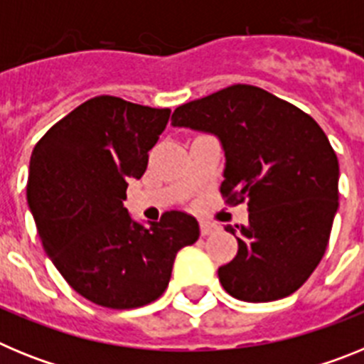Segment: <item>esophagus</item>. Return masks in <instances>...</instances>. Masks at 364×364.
Here are the masks:
<instances>
[{"label": "esophagus", "mask_w": 364, "mask_h": 364, "mask_svg": "<svg viewBox=\"0 0 364 364\" xmlns=\"http://www.w3.org/2000/svg\"><path fill=\"white\" fill-rule=\"evenodd\" d=\"M217 230H218V226L217 224H213V222H208V220L200 222V233L204 235V237H208V235H213Z\"/></svg>", "instance_id": "34e87169"}]
</instances>
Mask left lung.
Returning <instances> with one entry per match:
<instances>
[{
	"instance_id": "obj_1",
	"label": "left lung",
	"mask_w": 364,
	"mask_h": 364,
	"mask_svg": "<svg viewBox=\"0 0 364 364\" xmlns=\"http://www.w3.org/2000/svg\"><path fill=\"white\" fill-rule=\"evenodd\" d=\"M171 125L220 140L222 197L247 202L246 226H226L239 252L218 268L222 288L246 302L297 291L323 259L339 208V162L319 124L260 87L237 83L176 107Z\"/></svg>"
}]
</instances>
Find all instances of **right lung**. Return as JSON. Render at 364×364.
Instances as JSON below:
<instances>
[{
  "label": "right lung",
  "mask_w": 364,
  "mask_h": 364,
  "mask_svg": "<svg viewBox=\"0 0 364 364\" xmlns=\"http://www.w3.org/2000/svg\"><path fill=\"white\" fill-rule=\"evenodd\" d=\"M171 111L96 96L54 124L31 156L27 202L45 253L74 291L112 310L156 301L197 218L167 211L144 226L124 208Z\"/></svg>",
  "instance_id": "add662e5"
}]
</instances>
